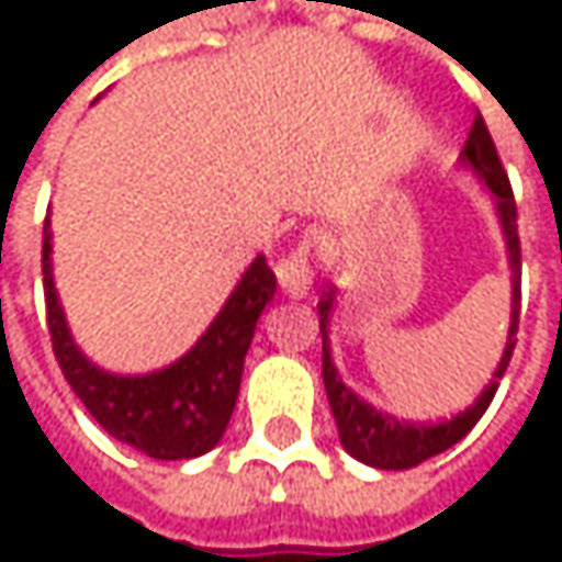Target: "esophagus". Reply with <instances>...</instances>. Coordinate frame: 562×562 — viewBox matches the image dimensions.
<instances>
[{
    "instance_id": "34e87169",
    "label": "esophagus",
    "mask_w": 562,
    "mask_h": 562,
    "mask_svg": "<svg viewBox=\"0 0 562 562\" xmlns=\"http://www.w3.org/2000/svg\"><path fill=\"white\" fill-rule=\"evenodd\" d=\"M277 280H280L282 292L292 295V299L308 295L312 280H315V273H312V244L308 240H299L277 263Z\"/></svg>"
}]
</instances>
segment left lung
<instances>
[{"label": "left lung", "instance_id": "8db88e82", "mask_svg": "<svg viewBox=\"0 0 562 562\" xmlns=\"http://www.w3.org/2000/svg\"><path fill=\"white\" fill-rule=\"evenodd\" d=\"M462 162L482 178V184L492 191L495 207H498V221L505 231L507 240V263H510V328H507V345L488 387L482 391V396L459 416L442 419V423H406L396 419L391 413L374 409L371 403H364L351 387H345V381L335 371L331 351H328V318H331V305H335V289H328L318 299V328H322V381H325V393L338 423V436L341 446L364 465L374 469H413L439 452H446L449 446H456L488 409V403L495 400L498 381L505 378L507 361L514 355V335H517V318H520V237H517V204H514V191L507 181L505 166L498 159L495 139L485 126L482 116H475L472 133L465 139L462 149Z\"/></svg>", "mask_w": 562, "mask_h": 562}]
</instances>
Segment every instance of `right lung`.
Segmentation results:
<instances>
[{
	"label": "right lung",
	"mask_w": 562,
	"mask_h": 562,
	"mask_svg": "<svg viewBox=\"0 0 562 562\" xmlns=\"http://www.w3.org/2000/svg\"><path fill=\"white\" fill-rule=\"evenodd\" d=\"M42 273L48 331L60 374L113 439L162 462L204 456L221 442L240 393L244 358L250 351L257 318L277 292V277L267 267V257L250 263L211 328L188 355L143 378L106 374L74 345L52 277V221H45L42 237Z\"/></svg>",
	"instance_id": "obj_1"
}]
</instances>
